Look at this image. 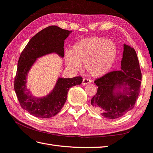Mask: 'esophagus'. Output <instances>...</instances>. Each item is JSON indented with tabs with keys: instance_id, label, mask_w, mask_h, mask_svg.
Returning <instances> with one entry per match:
<instances>
[{
	"instance_id": "34e87169",
	"label": "esophagus",
	"mask_w": 153,
	"mask_h": 153,
	"mask_svg": "<svg viewBox=\"0 0 153 153\" xmlns=\"http://www.w3.org/2000/svg\"><path fill=\"white\" fill-rule=\"evenodd\" d=\"M91 82L90 79H87V78H84V79H83V81H82V85H85L88 84V83H90Z\"/></svg>"
}]
</instances>
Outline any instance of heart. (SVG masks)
I'll list each match as a JSON object with an SVG mask.
<instances>
[{"mask_svg": "<svg viewBox=\"0 0 153 153\" xmlns=\"http://www.w3.org/2000/svg\"><path fill=\"white\" fill-rule=\"evenodd\" d=\"M117 49L112 40L105 38L93 36L82 39L74 44L71 52L65 54L67 66L77 71L81 63H85V71L94 77L108 74L116 60Z\"/></svg>", "mask_w": 153, "mask_h": 153, "instance_id": "b5f03b06", "label": "heart"}]
</instances>
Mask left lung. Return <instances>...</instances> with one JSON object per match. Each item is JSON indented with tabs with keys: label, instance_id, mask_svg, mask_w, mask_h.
Instances as JSON below:
<instances>
[{
	"label": "left lung",
	"instance_id": "1",
	"mask_svg": "<svg viewBox=\"0 0 153 153\" xmlns=\"http://www.w3.org/2000/svg\"><path fill=\"white\" fill-rule=\"evenodd\" d=\"M121 70L95 80L97 94L91 100L92 109L109 119L121 117L134 107L140 93L141 71L133 48L123 44Z\"/></svg>",
	"mask_w": 153,
	"mask_h": 153
}]
</instances>
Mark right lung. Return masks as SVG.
<instances>
[{
  "label": "right lung",
  "mask_w": 153,
  "mask_h": 153,
  "mask_svg": "<svg viewBox=\"0 0 153 153\" xmlns=\"http://www.w3.org/2000/svg\"><path fill=\"white\" fill-rule=\"evenodd\" d=\"M71 32L57 26L47 27L34 36L21 53L14 79V91L21 107L33 116L50 118L58 114L66 101L70 88L82 82L81 76L59 77L52 91L43 97L32 96L26 87L28 73L37 58L52 53L62 58L64 56V40Z\"/></svg>",
  "instance_id": "add662e5"
}]
</instances>
